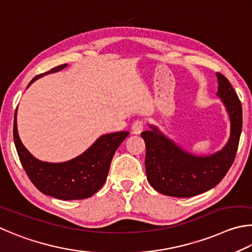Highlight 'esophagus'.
<instances>
[{"instance_id": "obj_1", "label": "esophagus", "mask_w": 252, "mask_h": 252, "mask_svg": "<svg viewBox=\"0 0 252 252\" xmlns=\"http://www.w3.org/2000/svg\"><path fill=\"white\" fill-rule=\"evenodd\" d=\"M144 126H145V123L143 119H136V121L133 123V125H131V133L135 135L140 134L144 129Z\"/></svg>"}]
</instances>
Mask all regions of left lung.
Listing matches in <instances>:
<instances>
[{
  "mask_svg": "<svg viewBox=\"0 0 252 252\" xmlns=\"http://www.w3.org/2000/svg\"><path fill=\"white\" fill-rule=\"evenodd\" d=\"M217 95L230 118V137L221 151L210 156H195L183 151L155 126L142 133L146 145L147 180L162 195L187 198L209 190L221 182L235 160L242 128L241 101L227 77L217 73Z\"/></svg>",
  "mask_w": 252,
  "mask_h": 252,
  "instance_id": "left-lung-1",
  "label": "left lung"
}]
</instances>
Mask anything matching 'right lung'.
I'll list each match as a JSON object with an SVG mask.
<instances>
[{"label": "right lung", "instance_id": "add662e5", "mask_svg": "<svg viewBox=\"0 0 252 252\" xmlns=\"http://www.w3.org/2000/svg\"><path fill=\"white\" fill-rule=\"evenodd\" d=\"M66 66L67 64L56 66L46 73L37 75L30 82L29 86L37 78L59 72ZM128 134V131H118L103 135L78 157L65 162L52 164L36 159L22 144L17 133L16 112L13 127L17 155L30 180L44 195L61 200L85 199L98 191L107 178L115 152Z\"/></svg>", "mask_w": 252, "mask_h": 252}]
</instances>
